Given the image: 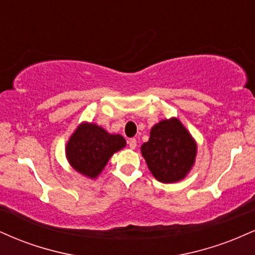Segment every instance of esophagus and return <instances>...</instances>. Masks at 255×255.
Segmentation results:
<instances>
[{
    "label": "esophagus",
    "instance_id": "esophagus-1",
    "mask_svg": "<svg viewBox=\"0 0 255 255\" xmlns=\"http://www.w3.org/2000/svg\"><path fill=\"white\" fill-rule=\"evenodd\" d=\"M128 145H129V147L131 148V150H134V148L136 147V139H129L128 140Z\"/></svg>",
    "mask_w": 255,
    "mask_h": 255
}]
</instances>
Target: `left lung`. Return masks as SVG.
I'll list each match as a JSON object with an SVG mask.
<instances>
[{
  "mask_svg": "<svg viewBox=\"0 0 255 255\" xmlns=\"http://www.w3.org/2000/svg\"><path fill=\"white\" fill-rule=\"evenodd\" d=\"M141 154L158 181L172 183L186 177L194 164L197 144L180 120L172 118L154 125Z\"/></svg>",
  "mask_w": 255,
  "mask_h": 255,
  "instance_id": "8db88e82",
  "label": "left lung"
}]
</instances>
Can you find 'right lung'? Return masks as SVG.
Masks as SVG:
<instances>
[{"mask_svg": "<svg viewBox=\"0 0 255 255\" xmlns=\"http://www.w3.org/2000/svg\"><path fill=\"white\" fill-rule=\"evenodd\" d=\"M125 146V137L120 134H109L97 125L84 122L69 137L66 154L75 170L90 178H96L110 157Z\"/></svg>", "mask_w": 255, "mask_h": 255, "instance_id": "obj_1", "label": "right lung"}]
</instances>
